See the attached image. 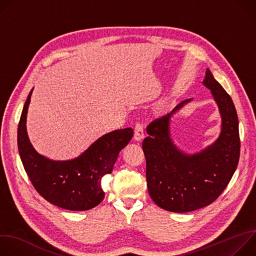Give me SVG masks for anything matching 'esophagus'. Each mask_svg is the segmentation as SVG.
<instances>
[{
    "label": "esophagus",
    "instance_id": "esophagus-1",
    "mask_svg": "<svg viewBox=\"0 0 256 256\" xmlns=\"http://www.w3.org/2000/svg\"><path fill=\"white\" fill-rule=\"evenodd\" d=\"M144 138V128L140 124H136V128H134V140H142Z\"/></svg>",
    "mask_w": 256,
    "mask_h": 256
}]
</instances>
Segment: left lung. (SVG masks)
I'll use <instances>...</instances> for the list:
<instances>
[{
	"label": "left lung",
	"mask_w": 256,
	"mask_h": 256,
	"mask_svg": "<svg viewBox=\"0 0 256 256\" xmlns=\"http://www.w3.org/2000/svg\"><path fill=\"white\" fill-rule=\"evenodd\" d=\"M202 85L210 90L221 116V132L214 142L188 153L174 142L173 120L194 98L153 122L142 142L149 194L158 206L173 212L196 210L214 202L227 188L239 161V122L232 98L208 68Z\"/></svg>",
	"instance_id": "left-lung-1"
}]
</instances>
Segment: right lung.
I'll return each mask as SVG.
<instances>
[{"label":"right lung","instance_id":"obj_1","mask_svg":"<svg viewBox=\"0 0 256 256\" xmlns=\"http://www.w3.org/2000/svg\"><path fill=\"white\" fill-rule=\"evenodd\" d=\"M30 91L21 114L17 142L24 169L34 188L50 204L68 210H87L104 198L102 178L112 172L120 152L134 136L132 128L107 132L68 160H52L34 149L26 128Z\"/></svg>","mask_w":256,"mask_h":256}]
</instances>
